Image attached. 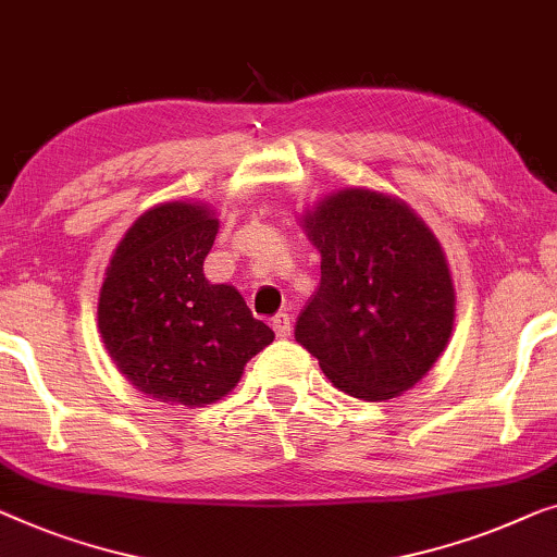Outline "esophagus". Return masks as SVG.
Wrapping results in <instances>:
<instances>
[{
	"instance_id": "esophagus-1",
	"label": "esophagus",
	"mask_w": 557,
	"mask_h": 557,
	"mask_svg": "<svg viewBox=\"0 0 557 557\" xmlns=\"http://www.w3.org/2000/svg\"><path fill=\"white\" fill-rule=\"evenodd\" d=\"M271 329L281 338L292 336V317H288V313H276V317L271 319Z\"/></svg>"
}]
</instances>
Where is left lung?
<instances>
[{
  "label": "left lung",
  "instance_id": "left-lung-1",
  "mask_svg": "<svg viewBox=\"0 0 557 557\" xmlns=\"http://www.w3.org/2000/svg\"><path fill=\"white\" fill-rule=\"evenodd\" d=\"M321 284L296 342L357 399L382 401L422 379L453 334L455 288L432 231L401 200L338 190L304 219Z\"/></svg>",
  "mask_w": 557,
  "mask_h": 557
}]
</instances>
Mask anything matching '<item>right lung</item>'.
<instances>
[{
	"label": "right lung",
	"mask_w": 557,
	"mask_h": 557,
	"mask_svg": "<svg viewBox=\"0 0 557 557\" xmlns=\"http://www.w3.org/2000/svg\"><path fill=\"white\" fill-rule=\"evenodd\" d=\"M215 233L208 208L163 203L133 223L104 273L102 342L120 372L156 399L211 405L273 342L236 288L206 281Z\"/></svg>",
	"instance_id": "obj_1"
}]
</instances>
